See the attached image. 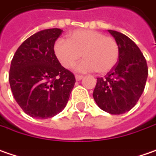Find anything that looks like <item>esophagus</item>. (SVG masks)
Returning <instances> with one entry per match:
<instances>
[{"instance_id":"obj_1","label":"esophagus","mask_w":156,"mask_h":156,"mask_svg":"<svg viewBox=\"0 0 156 156\" xmlns=\"http://www.w3.org/2000/svg\"><path fill=\"white\" fill-rule=\"evenodd\" d=\"M83 78V75H78V74H76V75H75V80H76V81H81Z\"/></svg>"}]
</instances>
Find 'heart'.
Returning a JSON list of instances; mask_svg holds the SVG:
<instances>
[{
  "label": "heart",
  "instance_id": "1",
  "mask_svg": "<svg viewBox=\"0 0 156 156\" xmlns=\"http://www.w3.org/2000/svg\"><path fill=\"white\" fill-rule=\"evenodd\" d=\"M54 53L66 68L73 67L83 56L76 70L79 72H96L106 74L115 68L119 60L120 50L115 40L103 33L80 29L68 34L67 40L56 41Z\"/></svg>",
  "mask_w": 156,
  "mask_h": 156
}]
</instances>
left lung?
Wrapping results in <instances>:
<instances>
[{
    "mask_svg": "<svg viewBox=\"0 0 156 156\" xmlns=\"http://www.w3.org/2000/svg\"><path fill=\"white\" fill-rule=\"evenodd\" d=\"M108 32L118 43L119 60L105 78H97L93 98L103 111L122 115L137 104L145 89L148 68L142 52L132 40L117 31Z\"/></svg>",
    "mask_w": 156,
    "mask_h": 156,
    "instance_id": "1",
    "label": "left lung"
}]
</instances>
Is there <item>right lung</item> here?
<instances>
[{"label":"right lung","instance_id":"1","mask_svg":"<svg viewBox=\"0 0 156 156\" xmlns=\"http://www.w3.org/2000/svg\"><path fill=\"white\" fill-rule=\"evenodd\" d=\"M62 32L51 28L33 34L19 46L11 60V91L31 117L47 119L60 113L75 83L74 75L62 66L53 50Z\"/></svg>","mask_w":156,"mask_h":156}]
</instances>
